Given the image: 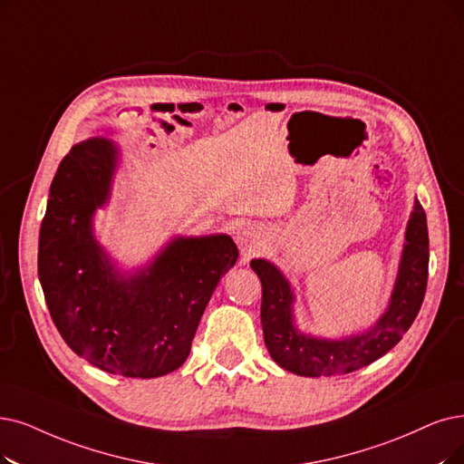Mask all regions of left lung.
<instances>
[{"label": "left lung", "mask_w": 464, "mask_h": 464, "mask_svg": "<svg viewBox=\"0 0 464 464\" xmlns=\"http://www.w3.org/2000/svg\"><path fill=\"white\" fill-rule=\"evenodd\" d=\"M391 306L373 329L344 341H324L301 335L291 320L293 295L282 272L263 258L251 261L263 285L261 322L265 343L276 363L303 377H331L369 365L394 348L420 310L429 282V228L419 201L405 232Z\"/></svg>", "instance_id": "1"}]
</instances>
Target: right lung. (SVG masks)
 I'll return each instance as SVG.
<instances>
[{
	"instance_id": "add662e5",
	"label": "right lung",
	"mask_w": 464,
	"mask_h": 464,
	"mask_svg": "<svg viewBox=\"0 0 464 464\" xmlns=\"http://www.w3.org/2000/svg\"><path fill=\"white\" fill-rule=\"evenodd\" d=\"M116 148L83 140L63 158L40 230L38 274L64 343L106 373L154 379L179 369L220 276L237 261L230 236L179 237L150 268L120 277L91 234L108 199Z\"/></svg>"
}]
</instances>
